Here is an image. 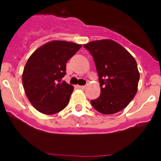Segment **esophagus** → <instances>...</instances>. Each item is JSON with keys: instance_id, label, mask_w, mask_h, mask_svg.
Segmentation results:
<instances>
[{"instance_id": "obj_1", "label": "esophagus", "mask_w": 161, "mask_h": 161, "mask_svg": "<svg viewBox=\"0 0 161 161\" xmlns=\"http://www.w3.org/2000/svg\"><path fill=\"white\" fill-rule=\"evenodd\" d=\"M86 86H79V88H81V89H86Z\"/></svg>"}]
</instances>
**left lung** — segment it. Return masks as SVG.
<instances>
[{
  "instance_id": "8db88e82",
  "label": "left lung",
  "mask_w": 161,
  "mask_h": 161,
  "mask_svg": "<svg viewBox=\"0 0 161 161\" xmlns=\"http://www.w3.org/2000/svg\"><path fill=\"white\" fill-rule=\"evenodd\" d=\"M83 47L93 57L101 87V95L91 101L92 107L103 114L121 111L137 92L140 75L136 60L112 40L95 41Z\"/></svg>"
}]
</instances>
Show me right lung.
Returning <instances> with one entry per match:
<instances>
[{"instance_id": "right-lung-1", "label": "right lung", "mask_w": 161, "mask_h": 161, "mask_svg": "<svg viewBox=\"0 0 161 161\" xmlns=\"http://www.w3.org/2000/svg\"><path fill=\"white\" fill-rule=\"evenodd\" d=\"M82 45L65 41H53L31 55L23 73L25 94L32 106L45 114L61 111L68 104L73 86L62 79L66 64Z\"/></svg>"}]
</instances>
